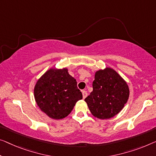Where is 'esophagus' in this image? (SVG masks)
<instances>
[{"label":"esophagus","mask_w":156,"mask_h":156,"mask_svg":"<svg viewBox=\"0 0 156 156\" xmlns=\"http://www.w3.org/2000/svg\"><path fill=\"white\" fill-rule=\"evenodd\" d=\"M82 93H83V99L86 98V97H87V92L85 91V90H83V91H82Z\"/></svg>","instance_id":"1"}]
</instances>
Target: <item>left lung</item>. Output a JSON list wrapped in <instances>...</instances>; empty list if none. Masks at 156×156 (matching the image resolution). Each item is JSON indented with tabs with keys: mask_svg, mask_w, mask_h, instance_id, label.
<instances>
[{
	"mask_svg": "<svg viewBox=\"0 0 156 156\" xmlns=\"http://www.w3.org/2000/svg\"><path fill=\"white\" fill-rule=\"evenodd\" d=\"M93 90L85 99L95 118L109 119L121 111L129 96V89L124 79L111 67L95 72Z\"/></svg>",
	"mask_w": 156,
	"mask_h": 156,
	"instance_id": "1",
	"label": "left lung"
}]
</instances>
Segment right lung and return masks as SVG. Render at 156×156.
I'll list each match as a JSON object with an SVG mask.
<instances>
[{
	"label": "right lung",
	"mask_w": 156,
	"mask_h": 156,
	"mask_svg": "<svg viewBox=\"0 0 156 156\" xmlns=\"http://www.w3.org/2000/svg\"><path fill=\"white\" fill-rule=\"evenodd\" d=\"M68 69L50 68L37 80L34 98L39 108L52 119L69 115L76 102L83 99L77 82Z\"/></svg>",
	"instance_id": "obj_1"
}]
</instances>
